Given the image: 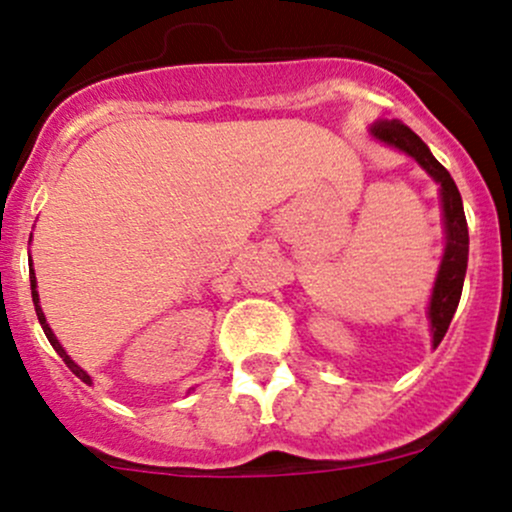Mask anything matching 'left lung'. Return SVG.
Masks as SVG:
<instances>
[{
  "label": "left lung",
  "mask_w": 512,
  "mask_h": 512,
  "mask_svg": "<svg viewBox=\"0 0 512 512\" xmlns=\"http://www.w3.org/2000/svg\"><path fill=\"white\" fill-rule=\"evenodd\" d=\"M369 133L379 143L396 147L405 155L415 159L417 164L427 171L441 186V207H443V229H446V248H443V260L436 274L432 300H429V324H432V343L439 346L446 336L451 319L458 310L460 293H463L465 272H467V252H470V236H467V221L463 209V197L458 193V186L439 164L429 147L422 143L420 135L412 133L405 123L398 119L372 123Z\"/></svg>",
  "instance_id": "obj_1"
}]
</instances>
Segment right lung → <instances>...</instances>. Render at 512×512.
Listing matches in <instances>:
<instances>
[{
  "label": "right lung",
  "mask_w": 512,
  "mask_h": 512,
  "mask_svg": "<svg viewBox=\"0 0 512 512\" xmlns=\"http://www.w3.org/2000/svg\"><path fill=\"white\" fill-rule=\"evenodd\" d=\"M30 262V260H28ZM30 291H33V303H35V312H38V319H40V324H42V331H45V336H47V341L52 343V348L57 350L59 353V357L61 360L66 362V367L71 369L73 374H76V377L80 379V381H85V384H92V379H90V374L85 372L83 367H78L76 362L71 360L69 355H66V350L61 348V343L57 341V336H54V331L49 329V324H47V319H45V312H42V307H40V295H38V281H35V269H33V262H30Z\"/></svg>",
  "instance_id": "1"
}]
</instances>
